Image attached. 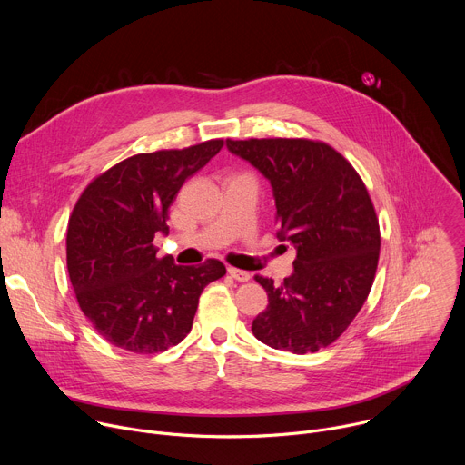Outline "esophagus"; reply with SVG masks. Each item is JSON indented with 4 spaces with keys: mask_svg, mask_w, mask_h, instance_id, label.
Masks as SVG:
<instances>
[{
    "mask_svg": "<svg viewBox=\"0 0 465 465\" xmlns=\"http://www.w3.org/2000/svg\"><path fill=\"white\" fill-rule=\"evenodd\" d=\"M228 274L233 278V280H237V282H241V283H244V282H248L252 276L246 272V271H241V269H233V267H230L228 269Z\"/></svg>",
    "mask_w": 465,
    "mask_h": 465,
    "instance_id": "esophagus-1",
    "label": "esophagus"
}]
</instances>
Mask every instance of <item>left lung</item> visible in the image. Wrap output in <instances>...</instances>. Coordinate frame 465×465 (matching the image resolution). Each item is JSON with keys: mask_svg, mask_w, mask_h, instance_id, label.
Here are the masks:
<instances>
[{"mask_svg": "<svg viewBox=\"0 0 465 465\" xmlns=\"http://www.w3.org/2000/svg\"><path fill=\"white\" fill-rule=\"evenodd\" d=\"M226 147L271 180L278 237L296 246L294 272L283 283L255 276L269 305L252 333L296 355L327 348L364 305L379 262V219L362 178L323 142L252 138Z\"/></svg>", "mask_w": 465, "mask_h": 465, "instance_id": "left-lung-1", "label": "left lung"}]
</instances>
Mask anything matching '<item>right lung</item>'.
Returning <instances> with one entry per match:
<instances>
[{
	"label": "right lung",
	"instance_id": "right-lung-1",
	"mask_svg": "<svg viewBox=\"0 0 465 465\" xmlns=\"http://www.w3.org/2000/svg\"><path fill=\"white\" fill-rule=\"evenodd\" d=\"M223 145L210 140L130 156L79 196L65 235L68 274L81 311L112 346L153 355L180 344L204 287L226 274L217 259L180 267L154 246V235L169 233V208L183 182Z\"/></svg>",
	"mask_w": 465,
	"mask_h": 465
}]
</instances>
